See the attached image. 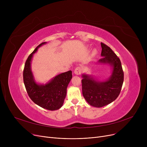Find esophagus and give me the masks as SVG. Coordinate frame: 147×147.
Wrapping results in <instances>:
<instances>
[{"instance_id":"34e87169","label":"esophagus","mask_w":147,"mask_h":147,"mask_svg":"<svg viewBox=\"0 0 147 147\" xmlns=\"http://www.w3.org/2000/svg\"><path fill=\"white\" fill-rule=\"evenodd\" d=\"M82 68L80 67H78L75 68L74 73L76 75H80L82 73Z\"/></svg>"}]
</instances>
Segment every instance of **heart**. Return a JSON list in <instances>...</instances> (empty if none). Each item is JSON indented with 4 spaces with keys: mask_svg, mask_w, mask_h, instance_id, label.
I'll list each match as a JSON object with an SVG mask.
<instances>
[{
    "mask_svg": "<svg viewBox=\"0 0 147 147\" xmlns=\"http://www.w3.org/2000/svg\"><path fill=\"white\" fill-rule=\"evenodd\" d=\"M97 53H98V51L96 49H95L93 50V51H92V55H96Z\"/></svg>",
    "mask_w": 147,
    "mask_h": 147,
    "instance_id": "b5f03b06",
    "label": "heart"
}]
</instances>
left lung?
<instances>
[{
	"instance_id": "obj_1",
	"label": "left lung",
	"mask_w": 147,
	"mask_h": 147,
	"mask_svg": "<svg viewBox=\"0 0 147 147\" xmlns=\"http://www.w3.org/2000/svg\"><path fill=\"white\" fill-rule=\"evenodd\" d=\"M102 58L99 64H109L112 69L111 74L105 81H98L92 75L83 74L82 93L89 104L100 108L113 102L119 95L124 80V73L120 59L112 49L101 43Z\"/></svg>"
}]
</instances>
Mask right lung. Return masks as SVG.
Instances as JSON below:
<instances>
[{
  "label": "right lung",
  "instance_id": "add662e5",
  "mask_svg": "<svg viewBox=\"0 0 147 147\" xmlns=\"http://www.w3.org/2000/svg\"><path fill=\"white\" fill-rule=\"evenodd\" d=\"M43 42L37 46L28 56L23 71V80L27 94L30 99L37 105L48 110H57L63 106L67 94V88L72 79V71L56 76L45 84L37 83L31 68V63L37 49L46 44Z\"/></svg>",
  "mask_w": 147,
  "mask_h": 147
}]
</instances>
